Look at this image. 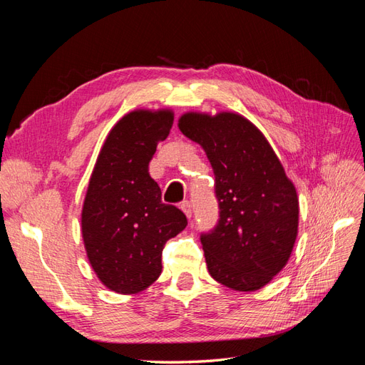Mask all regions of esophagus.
Listing matches in <instances>:
<instances>
[{
	"mask_svg": "<svg viewBox=\"0 0 365 365\" xmlns=\"http://www.w3.org/2000/svg\"><path fill=\"white\" fill-rule=\"evenodd\" d=\"M182 212H184V215L187 216V217H192V205H190V202L189 201H184V202H181V207H180Z\"/></svg>",
	"mask_w": 365,
	"mask_h": 365,
	"instance_id": "esophagus-1",
	"label": "esophagus"
}]
</instances>
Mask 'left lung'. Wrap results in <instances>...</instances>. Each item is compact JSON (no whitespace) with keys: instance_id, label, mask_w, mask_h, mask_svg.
Returning <instances> with one entry per match:
<instances>
[{"instance_id":"left-lung-1","label":"left lung","mask_w":365,"mask_h":365,"mask_svg":"<svg viewBox=\"0 0 365 365\" xmlns=\"http://www.w3.org/2000/svg\"><path fill=\"white\" fill-rule=\"evenodd\" d=\"M182 134L212 164L219 222L201 236L208 272L230 289L267 286L288 263L298 235L294 182L262 130L237 113L189 111Z\"/></svg>"}]
</instances>
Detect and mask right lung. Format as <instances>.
Returning <instances> with one entry per match:
<instances>
[{
    "label": "right lung",
    "mask_w": 365,
    "mask_h": 365,
    "mask_svg": "<svg viewBox=\"0 0 365 365\" xmlns=\"http://www.w3.org/2000/svg\"><path fill=\"white\" fill-rule=\"evenodd\" d=\"M173 111L134 109L109 130L98 152L82 207V239L97 279L109 291L134 295L161 274L163 248L187 217L161 202L149 163L168 138Z\"/></svg>",
    "instance_id": "right-lung-1"
}]
</instances>
